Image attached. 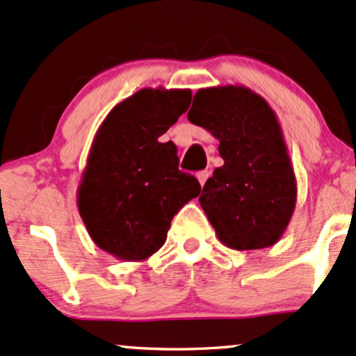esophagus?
<instances>
[{
  "label": "esophagus",
  "mask_w": 356,
  "mask_h": 356,
  "mask_svg": "<svg viewBox=\"0 0 356 356\" xmlns=\"http://www.w3.org/2000/svg\"><path fill=\"white\" fill-rule=\"evenodd\" d=\"M209 177H210V173L209 171H200V173H197V178H198V181H200V185H205V181L207 179H209Z\"/></svg>",
  "instance_id": "1"
}]
</instances>
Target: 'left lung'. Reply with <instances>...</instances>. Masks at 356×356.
Returning a JSON list of instances; mask_svg holds the SVG:
<instances>
[{
	"instance_id": "obj_1",
	"label": "left lung",
	"mask_w": 356,
	"mask_h": 356,
	"mask_svg": "<svg viewBox=\"0 0 356 356\" xmlns=\"http://www.w3.org/2000/svg\"><path fill=\"white\" fill-rule=\"evenodd\" d=\"M188 121L218 139L223 166L207 179L198 202L218 241L234 250L274 245L294 209L298 185L275 113L243 86L193 95Z\"/></svg>"
}]
</instances>
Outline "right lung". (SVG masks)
<instances>
[{
	"label": "right lung",
	"mask_w": 356,
	"mask_h": 356,
	"mask_svg": "<svg viewBox=\"0 0 356 356\" xmlns=\"http://www.w3.org/2000/svg\"><path fill=\"white\" fill-rule=\"evenodd\" d=\"M188 89H141L106 115L77 188L83 225L97 247L121 261H146L166 242L171 218L200 195L178 170L175 143H159L190 107Z\"/></svg>",
	"instance_id": "1"
}]
</instances>
